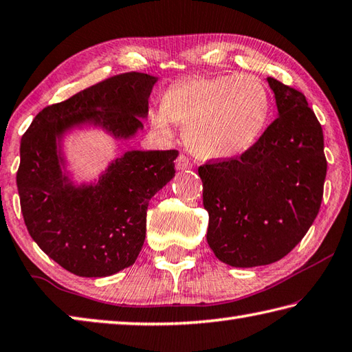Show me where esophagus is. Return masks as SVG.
<instances>
[{
    "mask_svg": "<svg viewBox=\"0 0 352 352\" xmlns=\"http://www.w3.org/2000/svg\"><path fill=\"white\" fill-rule=\"evenodd\" d=\"M175 166H177V169H180V170L192 169V163H190V160L186 155L178 157L177 162H175Z\"/></svg>",
    "mask_w": 352,
    "mask_h": 352,
    "instance_id": "obj_1",
    "label": "esophagus"
}]
</instances>
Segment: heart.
Instances as JSON below:
<instances>
[{
	"label": "heart",
	"instance_id": "obj_1",
	"mask_svg": "<svg viewBox=\"0 0 352 352\" xmlns=\"http://www.w3.org/2000/svg\"><path fill=\"white\" fill-rule=\"evenodd\" d=\"M271 113L263 81L252 75L190 76L170 86L151 124L163 135L170 121L184 127V142L197 157L217 160L245 154L260 138Z\"/></svg>",
	"mask_w": 352,
	"mask_h": 352
}]
</instances>
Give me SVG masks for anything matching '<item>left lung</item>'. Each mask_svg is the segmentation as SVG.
I'll return each mask as SVG.
<instances>
[{
    "label": "left lung",
    "mask_w": 352,
    "mask_h": 352,
    "mask_svg": "<svg viewBox=\"0 0 352 352\" xmlns=\"http://www.w3.org/2000/svg\"><path fill=\"white\" fill-rule=\"evenodd\" d=\"M278 117L237 158L198 168L206 239L215 257L235 267L271 265L308 232L327 177L323 131L305 95L267 76Z\"/></svg>",
    "instance_id": "1"
}]
</instances>
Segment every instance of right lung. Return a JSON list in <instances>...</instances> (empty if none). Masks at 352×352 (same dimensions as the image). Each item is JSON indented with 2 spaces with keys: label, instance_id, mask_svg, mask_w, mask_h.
Here are the masks:
<instances>
[{
  "label": "right lung",
  "instance_id": "add662e5",
  "mask_svg": "<svg viewBox=\"0 0 352 352\" xmlns=\"http://www.w3.org/2000/svg\"><path fill=\"white\" fill-rule=\"evenodd\" d=\"M157 80L140 72L111 76L44 107L21 138L16 186L24 223L41 251L75 276L107 277L135 263L149 200L175 175L178 151H129L97 183L74 184L63 172L61 138L82 124L133 137Z\"/></svg>",
  "mask_w": 352,
  "mask_h": 352
}]
</instances>
